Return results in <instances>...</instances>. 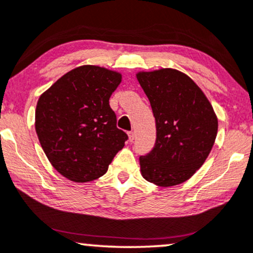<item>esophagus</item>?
<instances>
[{"mask_svg":"<svg viewBox=\"0 0 253 253\" xmlns=\"http://www.w3.org/2000/svg\"><path fill=\"white\" fill-rule=\"evenodd\" d=\"M127 134H128V140L130 142L135 139V132H133V130H130V132L127 133Z\"/></svg>","mask_w":253,"mask_h":253,"instance_id":"1","label":"esophagus"}]
</instances>
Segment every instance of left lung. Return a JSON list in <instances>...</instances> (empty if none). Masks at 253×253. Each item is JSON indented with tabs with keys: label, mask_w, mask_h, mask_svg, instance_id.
Listing matches in <instances>:
<instances>
[{
	"label": "left lung",
	"mask_w": 253,
	"mask_h": 253,
	"mask_svg": "<svg viewBox=\"0 0 253 253\" xmlns=\"http://www.w3.org/2000/svg\"><path fill=\"white\" fill-rule=\"evenodd\" d=\"M156 118L157 140L140 171L161 187L188 180L213 147L218 119L203 90L190 77L172 68L136 74Z\"/></svg>",
	"instance_id": "left-lung-1"
}]
</instances>
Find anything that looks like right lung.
Listing matches in <instances>:
<instances>
[{
	"label": "right lung",
	"instance_id": "1",
	"mask_svg": "<svg viewBox=\"0 0 253 253\" xmlns=\"http://www.w3.org/2000/svg\"><path fill=\"white\" fill-rule=\"evenodd\" d=\"M121 74L99 66H80L39 97L35 129L54 169L74 182L95 180L107 172L127 136L117 127L109 97Z\"/></svg>",
	"mask_w": 253,
	"mask_h": 253
}]
</instances>
